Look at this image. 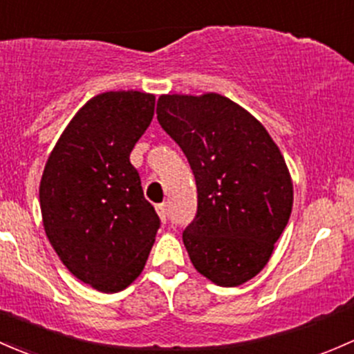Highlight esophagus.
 I'll return each instance as SVG.
<instances>
[{"label": "esophagus", "mask_w": 354, "mask_h": 354, "mask_svg": "<svg viewBox=\"0 0 354 354\" xmlns=\"http://www.w3.org/2000/svg\"><path fill=\"white\" fill-rule=\"evenodd\" d=\"M156 213H158L160 220L165 223L167 218H169V209H167V204L162 203V204H156Z\"/></svg>", "instance_id": "esophagus-1"}]
</instances>
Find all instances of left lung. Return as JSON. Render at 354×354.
Segmentation results:
<instances>
[{"instance_id":"left-lung-1","label":"left lung","mask_w":354,"mask_h":354,"mask_svg":"<svg viewBox=\"0 0 354 354\" xmlns=\"http://www.w3.org/2000/svg\"><path fill=\"white\" fill-rule=\"evenodd\" d=\"M156 119L182 148L198 187V213L182 233L198 272L239 286L262 271L293 206L278 145L252 114L220 93L162 95Z\"/></svg>"}]
</instances>
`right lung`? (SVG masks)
<instances>
[{
    "label": "right lung",
    "instance_id": "1",
    "mask_svg": "<svg viewBox=\"0 0 354 354\" xmlns=\"http://www.w3.org/2000/svg\"><path fill=\"white\" fill-rule=\"evenodd\" d=\"M155 114V95L90 98L57 140L39 199L44 230L80 281L118 293L141 274L160 228L129 155Z\"/></svg>",
    "mask_w": 354,
    "mask_h": 354
}]
</instances>
